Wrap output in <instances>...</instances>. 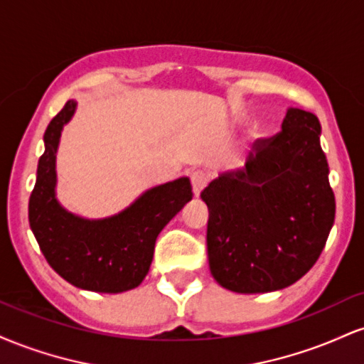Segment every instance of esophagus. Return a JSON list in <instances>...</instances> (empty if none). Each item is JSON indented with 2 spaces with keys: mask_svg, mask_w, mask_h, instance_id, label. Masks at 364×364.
Returning <instances> with one entry per match:
<instances>
[{
  "mask_svg": "<svg viewBox=\"0 0 364 364\" xmlns=\"http://www.w3.org/2000/svg\"><path fill=\"white\" fill-rule=\"evenodd\" d=\"M190 181H191V186H193L195 196H198L202 193L203 188L208 185V174L202 169H195L190 173Z\"/></svg>",
  "mask_w": 364,
  "mask_h": 364,
  "instance_id": "obj_1",
  "label": "esophagus"
}]
</instances>
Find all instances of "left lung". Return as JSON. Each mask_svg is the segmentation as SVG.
Returning a JSON list of instances; mask_svg holds the SVG:
<instances>
[{
	"label": "left lung",
	"mask_w": 364,
	"mask_h": 364,
	"mask_svg": "<svg viewBox=\"0 0 364 364\" xmlns=\"http://www.w3.org/2000/svg\"><path fill=\"white\" fill-rule=\"evenodd\" d=\"M320 121L291 107L282 129L255 144L245 169L202 191L207 253L220 286L241 294L279 291L318 260L336 217Z\"/></svg>",
	"instance_id": "left-lung-1"
}]
</instances>
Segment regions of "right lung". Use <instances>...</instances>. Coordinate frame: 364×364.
I'll return each instance as SVG.
<instances>
[{"mask_svg": "<svg viewBox=\"0 0 364 364\" xmlns=\"http://www.w3.org/2000/svg\"><path fill=\"white\" fill-rule=\"evenodd\" d=\"M75 109L77 102L68 101L46 128V149L28 200L31 229L54 272L75 287L109 294L135 289L149 274L159 232L193 196L190 179L150 188L106 219L68 212L56 198V152Z\"/></svg>", "mask_w": 364, "mask_h": 364, "instance_id": "right-lung-1", "label": "right lung"}]
</instances>
